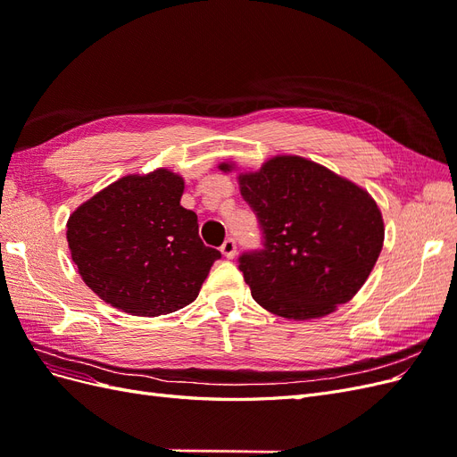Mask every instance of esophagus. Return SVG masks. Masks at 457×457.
<instances>
[{"instance_id":"34e87169","label":"esophagus","mask_w":457,"mask_h":457,"mask_svg":"<svg viewBox=\"0 0 457 457\" xmlns=\"http://www.w3.org/2000/svg\"><path fill=\"white\" fill-rule=\"evenodd\" d=\"M220 253L228 259H234V255H237V242H234V238H227L223 242V245H220Z\"/></svg>"}]
</instances>
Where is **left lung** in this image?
Here are the masks:
<instances>
[{"label": "left lung", "instance_id": "1", "mask_svg": "<svg viewBox=\"0 0 457 457\" xmlns=\"http://www.w3.org/2000/svg\"><path fill=\"white\" fill-rule=\"evenodd\" d=\"M232 171L234 163H219ZM244 200L265 234L261 252L244 253L240 270L262 309L311 320L351 301L376 265L385 240L370 192L301 156H274L238 173Z\"/></svg>", "mask_w": 457, "mask_h": 457}]
</instances>
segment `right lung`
<instances>
[{
  "mask_svg": "<svg viewBox=\"0 0 457 457\" xmlns=\"http://www.w3.org/2000/svg\"><path fill=\"white\" fill-rule=\"evenodd\" d=\"M185 179L165 168L126 175L72 212L66 240L91 292L133 316L187 307L220 257L185 210Z\"/></svg>",
  "mask_w": 457,
  "mask_h": 457,
  "instance_id": "add662e5",
  "label": "right lung"
}]
</instances>
